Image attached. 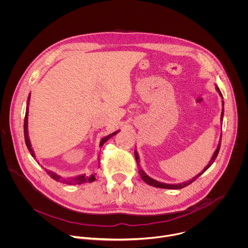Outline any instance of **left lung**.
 Masks as SVG:
<instances>
[{"label":"left lung","mask_w":248,"mask_h":248,"mask_svg":"<svg viewBox=\"0 0 248 248\" xmlns=\"http://www.w3.org/2000/svg\"><path fill=\"white\" fill-rule=\"evenodd\" d=\"M216 89H217V93H219V95L221 96V98L223 99V96H222V93H221V92H220V90H219V88L216 85ZM222 112H221V116H220V123H221V126H222V122H223V115H224V101L222 100ZM221 137H222V132H221V134H220V139H219V142H218V145H217V150H216V152L214 153V155H213V156H212V158H211V160H210V162H209V164L203 169V171L201 172V173H199L197 176H195V177H193L191 180H189V181H186V182H185V183H182V184H176V185H169V184H164V183H161V182H158V181H156V180H154L153 178H151L150 176H148L146 173H145V171L141 168V165H140V158H139V155H138V153H137V151L135 150L134 151V155H135V159H136V162H137V165H138V171H139V175L141 176V178H142V180L146 183V184H148V185H150V186H155V187H158V188H167V189H181V188H184V187H186V186H189L190 184H192L194 181H196V179L198 178V177H200L205 171H207L211 166H212V164L215 162V160H216V158H217V155H218V153H219V150H220V145H221Z\"/></svg>","instance_id":"left-lung-1"}]
</instances>
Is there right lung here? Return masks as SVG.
I'll list each match as a JSON object with an SVG mask.
<instances>
[{
    "label": "right lung",
    "mask_w": 248,
    "mask_h": 248,
    "mask_svg": "<svg viewBox=\"0 0 248 248\" xmlns=\"http://www.w3.org/2000/svg\"><path fill=\"white\" fill-rule=\"evenodd\" d=\"M30 99H31V93L29 94L28 96V100H27V107H26V115H25V120H24V137H25V142H26V146L29 150V152L31 153V156L32 157H35V155L33 153V150L31 148V141H30V138H29V132H28V116H29V105H30ZM118 132H120V130H117L105 137H103L101 140H100V143H99V147H102L103 144L109 140L111 137H113L114 135H116ZM99 165H100V162L98 163V168H99ZM45 171L47 172V174L55 181L57 182H61L62 184H66V185H82V184H85V183H92L93 181H95V178H96V173H93L92 175H79V176H76V177H72V178H63L60 175H58L57 173L51 171V170H47L45 169Z\"/></svg>",
    "instance_id": "right-lung-1"
}]
</instances>
